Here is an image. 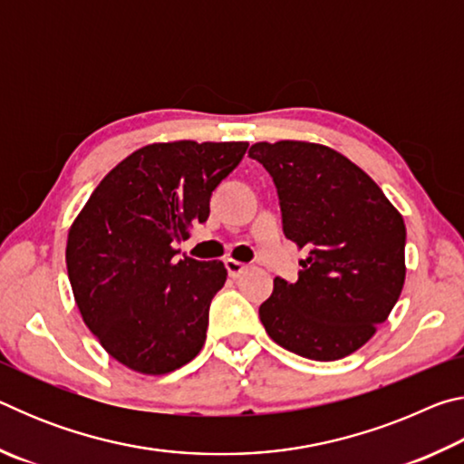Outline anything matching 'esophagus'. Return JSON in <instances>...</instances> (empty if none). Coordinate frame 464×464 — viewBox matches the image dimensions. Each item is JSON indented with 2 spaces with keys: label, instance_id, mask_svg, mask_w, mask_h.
Instances as JSON below:
<instances>
[{
  "label": "esophagus",
  "instance_id": "obj_1",
  "mask_svg": "<svg viewBox=\"0 0 464 464\" xmlns=\"http://www.w3.org/2000/svg\"><path fill=\"white\" fill-rule=\"evenodd\" d=\"M225 268H227V272H229L231 278H239L241 274L249 268V266L241 264L237 260H225Z\"/></svg>",
  "mask_w": 464,
  "mask_h": 464
}]
</instances>
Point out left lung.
<instances>
[{"instance_id":"8db88e82","label":"left lung","mask_w":464,"mask_h":464,"mask_svg":"<svg viewBox=\"0 0 464 464\" xmlns=\"http://www.w3.org/2000/svg\"><path fill=\"white\" fill-rule=\"evenodd\" d=\"M278 192L282 231L307 249L298 280L274 278L260 319L288 352L329 362L352 354L387 321L405 282V223L356 163L334 149L256 143Z\"/></svg>"}]
</instances>
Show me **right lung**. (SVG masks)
Returning <instances> with one entry per match:
<instances>
[{
	"label": "right lung",
	"instance_id": "1",
	"mask_svg": "<svg viewBox=\"0 0 464 464\" xmlns=\"http://www.w3.org/2000/svg\"><path fill=\"white\" fill-rule=\"evenodd\" d=\"M247 143H155L102 179L69 229L67 274L90 332L110 356L168 374L198 354L223 262H174V243L210 213L215 188Z\"/></svg>",
	"mask_w": 464,
	"mask_h": 464
}]
</instances>
